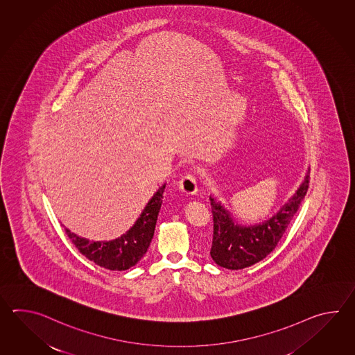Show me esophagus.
<instances>
[{
    "mask_svg": "<svg viewBox=\"0 0 355 355\" xmlns=\"http://www.w3.org/2000/svg\"><path fill=\"white\" fill-rule=\"evenodd\" d=\"M179 188L187 196H194L198 191V184H196V178L193 175H187V176L181 178V180L179 181Z\"/></svg>",
    "mask_w": 355,
    "mask_h": 355,
    "instance_id": "obj_1",
    "label": "esophagus"
}]
</instances>
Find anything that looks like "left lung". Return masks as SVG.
<instances>
[{"label": "left lung", "instance_id": "left-lung-1", "mask_svg": "<svg viewBox=\"0 0 355 355\" xmlns=\"http://www.w3.org/2000/svg\"><path fill=\"white\" fill-rule=\"evenodd\" d=\"M309 168L295 194L280 207L272 217L255 225H242L214 196L211 199L213 213V241L211 257L216 264L239 270L257 264L277 248L291 220L295 217L309 190Z\"/></svg>", "mask_w": 355, "mask_h": 355}]
</instances>
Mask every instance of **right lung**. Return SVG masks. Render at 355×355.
I'll return each instance as SVG.
<instances>
[{
	"label": "right lung",
	"instance_id": "right-lung-1",
	"mask_svg": "<svg viewBox=\"0 0 355 355\" xmlns=\"http://www.w3.org/2000/svg\"><path fill=\"white\" fill-rule=\"evenodd\" d=\"M165 187L166 184L159 187L148 203L146 204L135 225L118 239L110 241H90L89 239L71 232L64 227L66 234L78 251L95 264L109 270H127L135 266L150 248L164 199Z\"/></svg>",
	"mask_w": 355,
	"mask_h": 355
}]
</instances>
